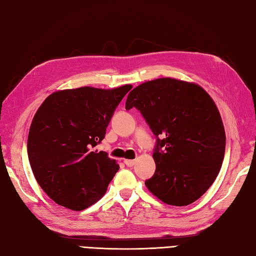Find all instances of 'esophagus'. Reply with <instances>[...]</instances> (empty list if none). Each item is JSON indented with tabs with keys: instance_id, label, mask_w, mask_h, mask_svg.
Returning <instances> with one entry per match:
<instances>
[{
	"instance_id": "obj_1",
	"label": "esophagus",
	"mask_w": 256,
	"mask_h": 256,
	"mask_svg": "<svg viewBox=\"0 0 256 256\" xmlns=\"http://www.w3.org/2000/svg\"><path fill=\"white\" fill-rule=\"evenodd\" d=\"M124 164L126 165L128 167H132L135 164V160H124Z\"/></svg>"
}]
</instances>
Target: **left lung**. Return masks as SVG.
<instances>
[{"label":"left lung","instance_id":"1","mask_svg":"<svg viewBox=\"0 0 256 256\" xmlns=\"http://www.w3.org/2000/svg\"><path fill=\"white\" fill-rule=\"evenodd\" d=\"M132 108L156 136V170L146 187L167 204L194 202L216 180L224 157L226 132L216 103L198 84L160 78L130 92L125 108Z\"/></svg>","mask_w":256,"mask_h":256}]
</instances>
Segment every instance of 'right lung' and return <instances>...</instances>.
<instances>
[{
    "label": "right lung",
    "mask_w": 256,
    "mask_h": 256,
    "mask_svg": "<svg viewBox=\"0 0 256 256\" xmlns=\"http://www.w3.org/2000/svg\"><path fill=\"white\" fill-rule=\"evenodd\" d=\"M132 89L82 86L54 92L32 118L27 154L38 184L56 204L81 211L106 194L120 166L94 148Z\"/></svg>",
    "instance_id": "1"
}]
</instances>
